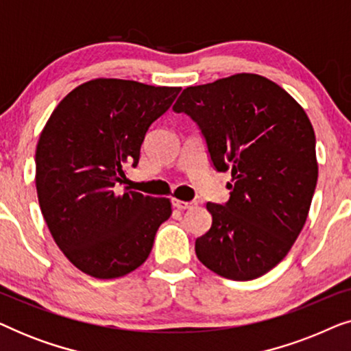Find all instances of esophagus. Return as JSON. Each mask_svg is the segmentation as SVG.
I'll return each mask as SVG.
<instances>
[{
	"label": "esophagus",
	"instance_id": "obj_1",
	"mask_svg": "<svg viewBox=\"0 0 351 351\" xmlns=\"http://www.w3.org/2000/svg\"><path fill=\"white\" fill-rule=\"evenodd\" d=\"M172 204H174L176 208L180 209V210L191 209V208H195V206H196L195 201H180V199H172Z\"/></svg>",
	"mask_w": 351,
	"mask_h": 351
}]
</instances>
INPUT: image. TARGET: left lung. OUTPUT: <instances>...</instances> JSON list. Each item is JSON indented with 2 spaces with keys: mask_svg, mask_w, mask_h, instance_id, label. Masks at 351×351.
<instances>
[{
  "mask_svg": "<svg viewBox=\"0 0 351 351\" xmlns=\"http://www.w3.org/2000/svg\"><path fill=\"white\" fill-rule=\"evenodd\" d=\"M172 110L196 121L217 171H232L228 203H208L199 262L228 280L265 275L304 228L318 180L305 110L265 76L237 73L184 89Z\"/></svg>",
  "mask_w": 351,
  "mask_h": 351,
  "instance_id": "8db88e82",
  "label": "left lung"
}]
</instances>
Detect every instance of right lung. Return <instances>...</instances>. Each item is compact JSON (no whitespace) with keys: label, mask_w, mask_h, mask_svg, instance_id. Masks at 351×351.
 I'll list each match as a JSON object with an SVG mask.
<instances>
[{"label":"right lung","mask_w":351,"mask_h":351,"mask_svg":"<svg viewBox=\"0 0 351 351\" xmlns=\"http://www.w3.org/2000/svg\"><path fill=\"white\" fill-rule=\"evenodd\" d=\"M180 88L95 78L60 100L36 145V193L47 228L86 275L113 280L150 256L169 198L118 193L124 167H136L150 124Z\"/></svg>","instance_id":"add662e5"}]
</instances>
